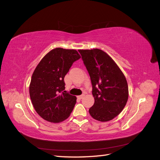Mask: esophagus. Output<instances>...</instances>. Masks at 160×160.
I'll return each mask as SVG.
<instances>
[{
	"mask_svg": "<svg viewBox=\"0 0 160 160\" xmlns=\"http://www.w3.org/2000/svg\"><path fill=\"white\" fill-rule=\"evenodd\" d=\"M84 96H85V95H84V94H83V95H81L78 96V97H77V98H79V99H83V98Z\"/></svg>",
	"mask_w": 160,
	"mask_h": 160,
	"instance_id": "obj_1",
	"label": "esophagus"
}]
</instances>
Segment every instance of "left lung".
I'll return each instance as SVG.
<instances>
[{"label":"left lung","mask_w":160,"mask_h":160,"mask_svg":"<svg viewBox=\"0 0 160 160\" xmlns=\"http://www.w3.org/2000/svg\"><path fill=\"white\" fill-rule=\"evenodd\" d=\"M92 84L95 102L89 112L93 119L105 122L118 116L127 103L128 82L118 65L99 49L78 50Z\"/></svg>","instance_id":"left-lung-1"}]
</instances>
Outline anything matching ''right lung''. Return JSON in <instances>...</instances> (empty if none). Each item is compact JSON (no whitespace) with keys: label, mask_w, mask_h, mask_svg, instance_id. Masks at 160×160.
I'll use <instances>...</instances> for the list:
<instances>
[{"label":"right lung","mask_w":160,"mask_h":160,"mask_svg":"<svg viewBox=\"0 0 160 160\" xmlns=\"http://www.w3.org/2000/svg\"><path fill=\"white\" fill-rule=\"evenodd\" d=\"M81 56L75 49L55 48L41 60L34 71L29 85L32 104L46 121L59 123L69 117L77 98L65 90L64 77Z\"/></svg>","instance_id":"right-lung-1"}]
</instances>
